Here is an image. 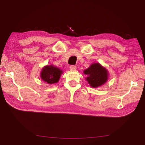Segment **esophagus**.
Listing matches in <instances>:
<instances>
[{
    "instance_id": "1",
    "label": "esophagus",
    "mask_w": 145,
    "mask_h": 145,
    "mask_svg": "<svg viewBox=\"0 0 145 145\" xmlns=\"http://www.w3.org/2000/svg\"><path fill=\"white\" fill-rule=\"evenodd\" d=\"M70 69L72 70H75L77 69V67H76V66H75V65H71L70 67Z\"/></svg>"
}]
</instances>
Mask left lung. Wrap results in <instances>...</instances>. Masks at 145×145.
Segmentation results:
<instances>
[{
	"instance_id": "8db88e82",
	"label": "left lung",
	"mask_w": 145,
	"mask_h": 145,
	"mask_svg": "<svg viewBox=\"0 0 145 145\" xmlns=\"http://www.w3.org/2000/svg\"><path fill=\"white\" fill-rule=\"evenodd\" d=\"M84 73L88 75L86 79L93 88H97L104 84L108 78L107 70L99 63L92 64L88 69L84 70Z\"/></svg>"
}]
</instances>
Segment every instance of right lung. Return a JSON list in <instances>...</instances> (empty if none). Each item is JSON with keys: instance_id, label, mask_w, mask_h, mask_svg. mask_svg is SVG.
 <instances>
[{"instance_id": "right-lung-1", "label": "right lung", "mask_w": 145, "mask_h": 145, "mask_svg": "<svg viewBox=\"0 0 145 145\" xmlns=\"http://www.w3.org/2000/svg\"><path fill=\"white\" fill-rule=\"evenodd\" d=\"M62 71L52 65L46 66L41 72V77L44 81L48 84H54L58 82Z\"/></svg>"}]
</instances>
